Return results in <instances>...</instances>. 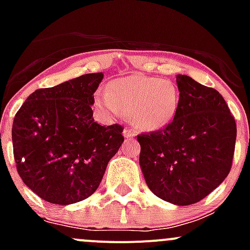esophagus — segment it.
Here are the masks:
<instances>
[{"mask_svg": "<svg viewBox=\"0 0 250 250\" xmlns=\"http://www.w3.org/2000/svg\"><path fill=\"white\" fill-rule=\"evenodd\" d=\"M123 137L127 138V139H132V138L135 137V133L132 129H129V128H125V130H123Z\"/></svg>", "mask_w": 250, "mask_h": 250, "instance_id": "obj_1", "label": "esophagus"}]
</instances>
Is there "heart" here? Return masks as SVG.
<instances>
[{"instance_id":"b5f03b06","label":"heart","mask_w":250,"mask_h":250,"mask_svg":"<svg viewBox=\"0 0 250 250\" xmlns=\"http://www.w3.org/2000/svg\"><path fill=\"white\" fill-rule=\"evenodd\" d=\"M97 104L112 117L129 112L130 121L138 128L153 132L163 129L174 120L180 93L169 80L132 75L111 81L106 92L97 94Z\"/></svg>"}]
</instances>
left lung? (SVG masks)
Returning a JSON list of instances; mask_svg holds the SVG:
<instances>
[{
	"instance_id": "left-lung-1",
	"label": "left lung",
	"mask_w": 250,
	"mask_h": 250,
	"mask_svg": "<svg viewBox=\"0 0 250 250\" xmlns=\"http://www.w3.org/2000/svg\"><path fill=\"white\" fill-rule=\"evenodd\" d=\"M180 104L169 125L138 135L139 163L161 200L188 206L215 190L230 173L237 127L223 95L186 75L176 76Z\"/></svg>"
}]
</instances>
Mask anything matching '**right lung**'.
<instances>
[{"label": "right lung", "instance_id": "add662e5", "mask_svg": "<svg viewBox=\"0 0 250 250\" xmlns=\"http://www.w3.org/2000/svg\"><path fill=\"white\" fill-rule=\"evenodd\" d=\"M103 77L87 74L35 90L14 117L17 170L47 202L67 206L93 195L125 140L122 125L105 127L93 118V94Z\"/></svg>", "mask_w": 250, "mask_h": 250}]
</instances>
